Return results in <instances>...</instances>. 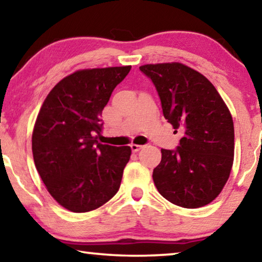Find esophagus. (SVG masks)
Listing matches in <instances>:
<instances>
[{
    "instance_id": "obj_1",
    "label": "esophagus",
    "mask_w": 262,
    "mask_h": 262,
    "mask_svg": "<svg viewBox=\"0 0 262 262\" xmlns=\"http://www.w3.org/2000/svg\"><path fill=\"white\" fill-rule=\"evenodd\" d=\"M130 148H132V150H133V152H136V151H139L140 149H142L143 148V146H141V144H130Z\"/></svg>"
}]
</instances>
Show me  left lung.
<instances>
[{"label": "left lung", "mask_w": 262, "mask_h": 262, "mask_svg": "<svg viewBox=\"0 0 262 262\" xmlns=\"http://www.w3.org/2000/svg\"><path fill=\"white\" fill-rule=\"evenodd\" d=\"M141 72L152 81L164 118L183 138L176 149H161L152 180L172 204L197 209L221 193L234 156V127L230 111L214 86L181 63L148 64Z\"/></svg>", "instance_id": "8db88e82"}]
</instances>
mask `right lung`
<instances>
[{
  "label": "right lung",
  "mask_w": 262,
  "mask_h": 262,
  "mask_svg": "<svg viewBox=\"0 0 262 262\" xmlns=\"http://www.w3.org/2000/svg\"><path fill=\"white\" fill-rule=\"evenodd\" d=\"M132 66L81 70L43 102L32 133L37 171L50 194L72 212L100 207L118 192L130 147L98 142L103 107Z\"/></svg>",
  "instance_id": "right-lung-1"
}]
</instances>
